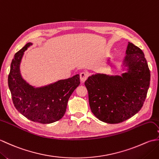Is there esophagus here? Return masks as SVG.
Masks as SVG:
<instances>
[{"label":"esophagus","mask_w":159,"mask_h":159,"mask_svg":"<svg viewBox=\"0 0 159 159\" xmlns=\"http://www.w3.org/2000/svg\"><path fill=\"white\" fill-rule=\"evenodd\" d=\"M88 77V74L85 72H83L80 74V79L82 83H84Z\"/></svg>","instance_id":"esophagus-1"}]
</instances>
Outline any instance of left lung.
Listing matches in <instances>:
<instances>
[{
  "label": "left lung",
  "instance_id": "1",
  "mask_svg": "<svg viewBox=\"0 0 159 159\" xmlns=\"http://www.w3.org/2000/svg\"><path fill=\"white\" fill-rule=\"evenodd\" d=\"M126 55L122 66L126 72L121 76L97 73L85 82L92 112L108 124L122 122L139 112L150 87V72L142 50L128 42Z\"/></svg>",
  "mask_w": 159,
  "mask_h": 159
}]
</instances>
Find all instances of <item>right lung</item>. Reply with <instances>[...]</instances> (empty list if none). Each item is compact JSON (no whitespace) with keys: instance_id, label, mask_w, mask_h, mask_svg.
<instances>
[{"instance_id":"right-lung-1","label":"right lung","mask_w":159,"mask_h":159,"mask_svg":"<svg viewBox=\"0 0 159 159\" xmlns=\"http://www.w3.org/2000/svg\"><path fill=\"white\" fill-rule=\"evenodd\" d=\"M29 42L17 52L11 63L8 85L16 109L35 122L50 124L59 120L66 113L70 96L80 85L79 74L50 85L35 87L23 79L20 63Z\"/></svg>"}]
</instances>
